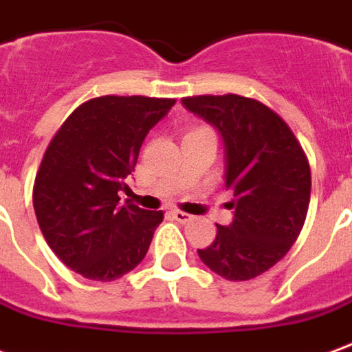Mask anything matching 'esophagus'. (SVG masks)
<instances>
[{
  "instance_id": "obj_1",
  "label": "esophagus",
  "mask_w": 352,
  "mask_h": 352,
  "mask_svg": "<svg viewBox=\"0 0 352 352\" xmlns=\"http://www.w3.org/2000/svg\"><path fill=\"white\" fill-rule=\"evenodd\" d=\"M171 215H173V219L179 221V223H188V221H192V215H188V213H184V211L181 210H173L171 211Z\"/></svg>"
}]
</instances>
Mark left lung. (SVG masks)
<instances>
[{
    "label": "left lung",
    "instance_id": "left-lung-1",
    "mask_svg": "<svg viewBox=\"0 0 352 352\" xmlns=\"http://www.w3.org/2000/svg\"><path fill=\"white\" fill-rule=\"evenodd\" d=\"M183 104L219 129L225 186L234 192L232 223L217 225L215 240L198 255L223 278H255L289 252L303 228L309 160L289 125L259 100L228 93L184 97Z\"/></svg>",
    "mask_w": 352,
    "mask_h": 352
}]
</instances>
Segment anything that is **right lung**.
Segmentation results:
<instances>
[{"label": "right lung", "instance_id": "right-lung-1", "mask_svg": "<svg viewBox=\"0 0 352 352\" xmlns=\"http://www.w3.org/2000/svg\"><path fill=\"white\" fill-rule=\"evenodd\" d=\"M175 99L104 95L83 102L49 142L34 183V211L66 267L97 282L122 278L144 259L164 211L141 210L120 192L146 133Z\"/></svg>", "mask_w": 352, "mask_h": 352}]
</instances>
